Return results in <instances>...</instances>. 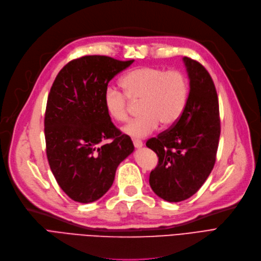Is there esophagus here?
<instances>
[{
    "label": "esophagus",
    "mask_w": 261,
    "mask_h": 261,
    "mask_svg": "<svg viewBox=\"0 0 261 261\" xmlns=\"http://www.w3.org/2000/svg\"><path fill=\"white\" fill-rule=\"evenodd\" d=\"M133 145H134V147L135 148H138V149H140V148H142L143 147V142L142 141H139V140H134L133 141Z\"/></svg>",
    "instance_id": "34e87169"
}]
</instances>
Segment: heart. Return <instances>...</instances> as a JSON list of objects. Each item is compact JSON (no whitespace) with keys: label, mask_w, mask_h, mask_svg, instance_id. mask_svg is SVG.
<instances>
[{"label":"heart","mask_w":261,"mask_h":261,"mask_svg":"<svg viewBox=\"0 0 261 261\" xmlns=\"http://www.w3.org/2000/svg\"><path fill=\"white\" fill-rule=\"evenodd\" d=\"M120 85L124 95L114 87H108L103 105L113 120L124 122L130 110L127 100L141 101L139 113L142 115L122 128V132L133 139L146 138L156 130L160 122L164 127L173 126L186 109L189 82L181 71L141 67L124 74Z\"/></svg>","instance_id":"1"}]
</instances>
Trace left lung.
<instances>
[{"label": "left lung", "instance_id": "obj_1", "mask_svg": "<svg viewBox=\"0 0 261 261\" xmlns=\"http://www.w3.org/2000/svg\"><path fill=\"white\" fill-rule=\"evenodd\" d=\"M182 61L190 80L186 109L172 129L146 143L159 156L149 185L169 202L190 198L205 184L215 163L221 133L219 99L209 72L194 60Z\"/></svg>", "mask_w": 261, "mask_h": 261}]
</instances>
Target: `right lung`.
<instances>
[{"label":"right lung","instance_id":"1","mask_svg":"<svg viewBox=\"0 0 261 261\" xmlns=\"http://www.w3.org/2000/svg\"><path fill=\"white\" fill-rule=\"evenodd\" d=\"M133 62L83 56L64 66L51 87L44 116L47 156L59 186L74 201L102 197L118 165L134 150L103 105L109 82ZM108 138L113 141L101 145Z\"/></svg>","mask_w":261,"mask_h":261}]
</instances>
